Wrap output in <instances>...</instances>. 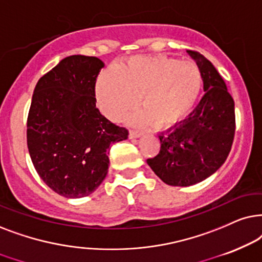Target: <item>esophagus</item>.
I'll list each match as a JSON object with an SVG mask.
<instances>
[{"mask_svg": "<svg viewBox=\"0 0 262 262\" xmlns=\"http://www.w3.org/2000/svg\"><path fill=\"white\" fill-rule=\"evenodd\" d=\"M141 135H142L141 132H139V130H130V138H132V139L140 138Z\"/></svg>", "mask_w": 262, "mask_h": 262, "instance_id": "1", "label": "esophagus"}]
</instances>
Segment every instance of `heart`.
Instances as JSON below:
<instances>
[{"label": "heart", "mask_w": 262, "mask_h": 262, "mask_svg": "<svg viewBox=\"0 0 262 262\" xmlns=\"http://www.w3.org/2000/svg\"><path fill=\"white\" fill-rule=\"evenodd\" d=\"M201 86L200 69L194 62L137 56L103 72L97 80L96 97L99 109L114 120L123 116L140 97L144 109L132 116V122L153 120L158 127H167L189 114Z\"/></svg>", "instance_id": "b5f03b06"}]
</instances>
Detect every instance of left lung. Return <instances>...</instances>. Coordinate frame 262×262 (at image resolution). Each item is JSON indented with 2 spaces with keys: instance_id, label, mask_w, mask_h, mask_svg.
<instances>
[{
  "instance_id": "1",
  "label": "left lung",
  "mask_w": 262,
  "mask_h": 262,
  "mask_svg": "<svg viewBox=\"0 0 262 262\" xmlns=\"http://www.w3.org/2000/svg\"><path fill=\"white\" fill-rule=\"evenodd\" d=\"M188 55L200 69L205 95L186 120L160 133V151L149 167L169 186L196 184L217 171L228 158L235 135V103L224 80L198 51Z\"/></svg>"
}]
</instances>
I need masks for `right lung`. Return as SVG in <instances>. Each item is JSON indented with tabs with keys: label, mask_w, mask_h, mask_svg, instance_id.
Here are the masks:
<instances>
[{
	"label": "right lung",
	"mask_w": 262,
	"mask_h": 262,
	"mask_svg": "<svg viewBox=\"0 0 262 262\" xmlns=\"http://www.w3.org/2000/svg\"><path fill=\"white\" fill-rule=\"evenodd\" d=\"M104 63L73 55L38 80L27 117V147L38 175L64 198L92 194L105 179L110 146L128 130L96 106V79Z\"/></svg>",
	"instance_id": "obj_1"
}]
</instances>
